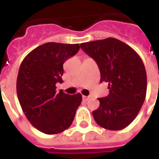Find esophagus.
I'll list each match as a JSON object with an SVG mask.
<instances>
[{
  "label": "esophagus",
  "mask_w": 159,
  "mask_h": 159,
  "mask_svg": "<svg viewBox=\"0 0 159 159\" xmlns=\"http://www.w3.org/2000/svg\"><path fill=\"white\" fill-rule=\"evenodd\" d=\"M89 98V96H85V95H83V100H88Z\"/></svg>",
  "instance_id": "obj_1"
}]
</instances>
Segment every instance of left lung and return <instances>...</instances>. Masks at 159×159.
Masks as SVG:
<instances>
[{
    "label": "left lung",
    "instance_id": "obj_1",
    "mask_svg": "<svg viewBox=\"0 0 159 159\" xmlns=\"http://www.w3.org/2000/svg\"><path fill=\"white\" fill-rule=\"evenodd\" d=\"M100 70V83H109V93L100 98L93 111L95 121L111 130L124 129L139 113L147 93V73L142 59L122 41L108 38L80 44Z\"/></svg>",
    "mask_w": 159,
    "mask_h": 159
}]
</instances>
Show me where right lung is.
Instances as JSON below:
<instances>
[{"label":"right lung","instance_id":"right-lung-1","mask_svg":"<svg viewBox=\"0 0 159 159\" xmlns=\"http://www.w3.org/2000/svg\"><path fill=\"white\" fill-rule=\"evenodd\" d=\"M80 49L79 43H45L23 59L17 79V93L24 115L33 126L48 135L70 126L83 98L80 93H57L62 83L63 64Z\"/></svg>","mask_w":159,"mask_h":159}]
</instances>
